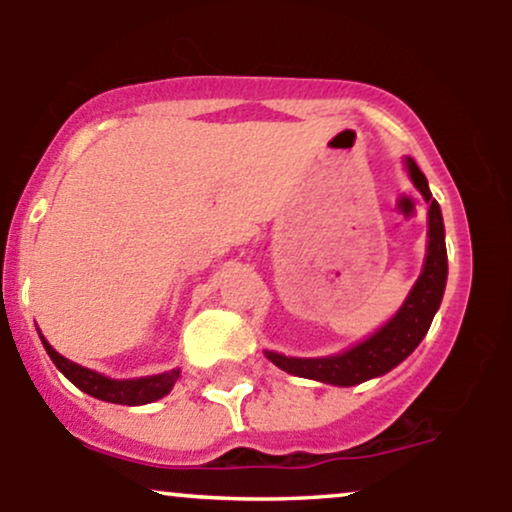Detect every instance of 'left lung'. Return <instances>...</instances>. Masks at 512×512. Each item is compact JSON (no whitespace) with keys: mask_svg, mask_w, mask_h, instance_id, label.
Wrapping results in <instances>:
<instances>
[{"mask_svg":"<svg viewBox=\"0 0 512 512\" xmlns=\"http://www.w3.org/2000/svg\"><path fill=\"white\" fill-rule=\"evenodd\" d=\"M407 170L414 187L428 202L426 262L414 289L409 291L407 301H404L397 315L385 327H380L368 339L351 346L344 354L322 358H291L274 354V351H264V356L274 366H279L291 375H301V378L320 380V383L327 385L351 387L366 383L370 378H378V375H385L387 370L399 366L421 344V339L426 337L433 315H436L440 301H443L445 281H448V252H445L443 214H440L436 199L431 197L426 175L416 166L414 158H407Z\"/></svg>","mask_w":512,"mask_h":512,"instance_id":"1","label":"left lung"}]
</instances>
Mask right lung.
<instances>
[{"instance_id":"1","label":"right lung","mask_w":512,"mask_h":512,"mask_svg":"<svg viewBox=\"0 0 512 512\" xmlns=\"http://www.w3.org/2000/svg\"><path fill=\"white\" fill-rule=\"evenodd\" d=\"M43 339L45 351L52 358L60 373L67 380L79 387L81 392L86 395L103 399V402H113V404H127V407H139V404H149L156 402V399L166 397L173 385L178 383L180 378V370H168V373H158V375H149V378H134V380H110L105 375L96 373V370H88L79 363L69 361L62 354H57L55 349L48 344V339Z\"/></svg>"}]
</instances>
